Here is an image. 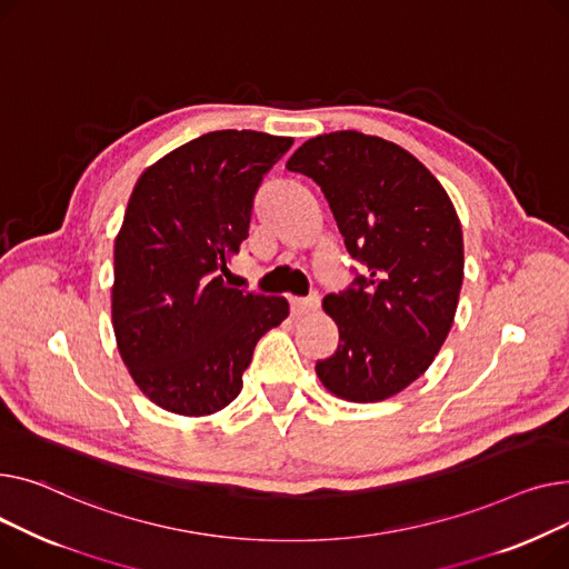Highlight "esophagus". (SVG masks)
<instances>
[{
	"label": "esophagus",
	"instance_id": "34e87169",
	"mask_svg": "<svg viewBox=\"0 0 569 569\" xmlns=\"http://www.w3.org/2000/svg\"><path fill=\"white\" fill-rule=\"evenodd\" d=\"M291 312L293 315H310L319 308V296H308V298H291Z\"/></svg>",
	"mask_w": 569,
	"mask_h": 569
}]
</instances>
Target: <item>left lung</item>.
Masks as SVG:
<instances>
[{
  "mask_svg": "<svg viewBox=\"0 0 569 569\" xmlns=\"http://www.w3.org/2000/svg\"><path fill=\"white\" fill-rule=\"evenodd\" d=\"M287 170L321 188L362 263L347 291L323 298L340 345L317 377L347 402H381L427 372L452 328L463 280L457 211L416 156L358 130L308 140Z\"/></svg>",
  "mask_w": 569,
  "mask_h": 569,
  "instance_id": "obj_1",
  "label": "left lung"
}]
</instances>
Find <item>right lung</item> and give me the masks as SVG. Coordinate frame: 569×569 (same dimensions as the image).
<instances>
[{
  "label": "right lung",
  "mask_w": 569,
  "mask_h": 569,
  "mask_svg": "<svg viewBox=\"0 0 569 569\" xmlns=\"http://www.w3.org/2000/svg\"><path fill=\"white\" fill-rule=\"evenodd\" d=\"M291 138L213 130L142 172L114 239L112 328L132 381L170 413L231 405L282 296L233 289L227 261L248 239L252 199Z\"/></svg>",
  "instance_id": "obj_1"
}]
</instances>
